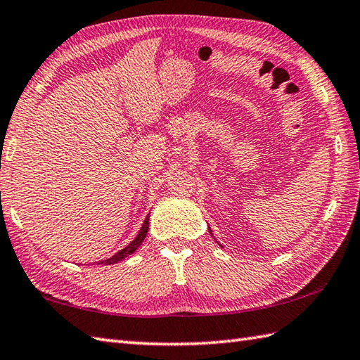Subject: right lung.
<instances>
[{
    "mask_svg": "<svg viewBox=\"0 0 360 360\" xmlns=\"http://www.w3.org/2000/svg\"><path fill=\"white\" fill-rule=\"evenodd\" d=\"M148 218H150V215H147V218H145V221H143V224H142V227H141V231H139V233H137V236L136 238L128 244L127 248H124L122 250H119L116 255H112L111 258H108V259H103V262H98L97 264H114V263H119V262H122V259L124 258H127L128 255H131L133 252L141 246L142 244V241L145 240V236H147V232H148Z\"/></svg>",
    "mask_w": 360,
    "mask_h": 360,
    "instance_id": "1",
    "label": "right lung"
}]
</instances>
